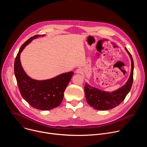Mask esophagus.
I'll return each mask as SVG.
<instances>
[{
	"mask_svg": "<svg viewBox=\"0 0 147 147\" xmlns=\"http://www.w3.org/2000/svg\"><path fill=\"white\" fill-rule=\"evenodd\" d=\"M76 73H77V74H82V73H83L82 69L79 68V69H77V70H76Z\"/></svg>",
	"mask_w": 147,
	"mask_h": 147,
	"instance_id": "1",
	"label": "esophagus"
}]
</instances>
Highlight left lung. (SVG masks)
<instances>
[{"instance_id": "8db88e82", "label": "left lung", "mask_w": 147, "mask_h": 147, "mask_svg": "<svg viewBox=\"0 0 147 147\" xmlns=\"http://www.w3.org/2000/svg\"><path fill=\"white\" fill-rule=\"evenodd\" d=\"M131 61V73L129 80L121 88L112 92L100 90L91 87L87 83L85 85L84 92L87 103L95 109L106 111L113 109L120 105L131 90L133 81L134 61L131 55L125 48Z\"/></svg>"}]
</instances>
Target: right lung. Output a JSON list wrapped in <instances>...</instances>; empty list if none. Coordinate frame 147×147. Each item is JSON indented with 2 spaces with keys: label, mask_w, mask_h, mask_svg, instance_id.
Instances as JSON below:
<instances>
[{
  "label": "right lung",
  "mask_w": 147,
  "mask_h": 147,
  "mask_svg": "<svg viewBox=\"0 0 147 147\" xmlns=\"http://www.w3.org/2000/svg\"><path fill=\"white\" fill-rule=\"evenodd\" d=\"M44 35H34L21 47L15 59L14 70L17 85L23 98L33 108L48 111L60 105L73 72L65 73L49 80L40 81L30 78L26 73L20 62V53L34 39Z\"/></svg>",
  "instance_id": "right-lung-1"
}]
</instances>
